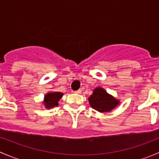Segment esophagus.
<instances>
[{"instance_id":"obj_1","label":"esophagus","mask_w":159,"mask_h":159,"mask_svg":"<svg viewBox=\"0 0 159 159\" xmlns=\"http://www.w3.org/2000/svg\"><path fill=\"white\" fill-rule=\"evenodd\" d=\"M75 94H81V89L78 90V91H75Z\"/></svg>"}]
</instances>
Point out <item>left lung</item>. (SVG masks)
I'll use <instances>...</instances> for the list:
<instances>
[{"mask_svg": "<svg viewBox=\"0 0 159 159\" xmlns=\"http://www.w3.org/2000/svg\"><path fill=\"white\" fill-rule=\"evenodd\" d=\"M90 105L99 112H109L120 104V101L108 94L103 88L97 87L89 98Z\"/></svg>", "mask_w": 159, "mask_h": 159, "instance_id": "left-lung-1", "label": "left lung"}]
</instances>
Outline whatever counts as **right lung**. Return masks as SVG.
<instances>
[{"mask_svg":"<svg viewBox=\"0 0 159 159\" xmlns=\"http://www.w3.org/2000/svg\"><path fill=\"white\" fill-rule=\"evenodd\" d=\"M63 95V93L59 92V91H50V92H48L44 97L43 105L47 109L57 106L58 102Z\"/></svg>","mask_w":159,"mask_h":159,"instance_id":"1","label":"right lung"}]
</instances>
